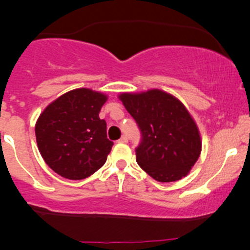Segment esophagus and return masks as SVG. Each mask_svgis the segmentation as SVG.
<instances>
[{
	"label": "esophagus",
	"mask_w": 250,
	"mask_h": 250,
	"mask_svg": "<svg viewBox=\"0 0 250 250\" xmlns=\"http://www.w3.org/2000/svg\"><path fill=\"white\" fill-rule=\"evenodd\" d=\"M128 141V139H127V137H125V135H123L122 138H121L120 140H118V143H127Z\"/></svg>",
	"instance_id": "1"
}]
</instances>
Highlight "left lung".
I'll return each mask as SVG.
<instances>
[{
	"label": "left lung",
	"mask_w": 250,
	"mask_h": 250,
	"mask_svg": "<svg viewBox=\"0 0 250 250\" xmlns=\"http://www.w3.org/2000/svg\"><path fill=\"white\" fill-rule=\"evenodd\" d=\"M120 99L141 133L135 148L138 165L161 183L188 175L200 157L202 141L183 103L161 89L122 93Z\"/></svg>",
	"instance_id": "obj_1"
}]
</instances>
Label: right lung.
Returning a JSON list of instances; mask_svg holds the SVG:
<instances>
[{
	"instance_id": "obj_1",
	"label": "right lung",
	"mask_w": 250,
	"mask_h": 250,
	"mask_svg": "<svg viewBox=\"0 0 250 250\" xmlns=\"http://www.w3.org/2000/svg\"><path fill=\"white\" fill-rule=\"evenodd\" d=\"M107 100L100 92L77 88L55 99L35 127L41 156L50 169L70 180L92 175L106 162L113 143L99 112Z\"/></svg>"
}]
</instances>
